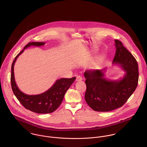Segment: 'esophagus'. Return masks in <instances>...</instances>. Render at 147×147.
Wrapping results in <instances>:
<instances>
[{"label":"esophagus","mask_w":147,"mask_h":147,"mask_svg":"<svg viewBox=\"0 0 147 147\" xmlns=\"http://www.w3.org/2000/svg\"><path fill=\"white\" fill-rule=\"evenodd\" d=\"M83 80V78H82L81 76L79 75V76H78L76 77V81H77V82H79V81H81V80Z\"/></svg>","instance_id":"obj_1"}]
</instances>
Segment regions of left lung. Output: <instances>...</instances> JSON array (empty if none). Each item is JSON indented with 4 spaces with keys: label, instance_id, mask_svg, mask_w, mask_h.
I'll use <instances>...</instances> for the list:
<instances>
[{
    "label": "left lung",
    "instance_id": "left-lung-1",
    "mask_svg": "<svg viewBox=\"0 0 147 147\" xmlns=\"http://www.w3.org/2000/svg\"><path fill=\"white\" fill-rule=\"evenodd\" d=\"M115 43L116 51L113 64H119L126 72L122 79L107 80L102 69L86 70L84 72L86 86L85 100L88 105L96 111H110L122 107L134 92L138 84L136 60L120 41L115 40Z\"/></svg>",
    "mask_w": 147,
    "mask_h": 147
}]
</instances>
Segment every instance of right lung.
Masks as SVG:
<instances>
[{
  "label": "right lung",
  "mask_w": 147,
  "mask_h": 147,
  "mask_svg": "<svg viewBox=\"0 0 147 147\" xmlns=\"http://www.w3.org/2000/svg\"><path fill=\"white\" fill-rule=\"evenodd\" d=\"M43 45H45L43 42L28 43L15 57L11 67V83L14 94L25 109L38 114L51 113L56 110L61 104L65 92L76 79V78L74 77L57 80L49 90L37 95H27L19 90L14 77L13 68L16 60L26 48L30 46H41Z\"/></svg>",
  "instance_id": "obj_1"
}]
</instances>
